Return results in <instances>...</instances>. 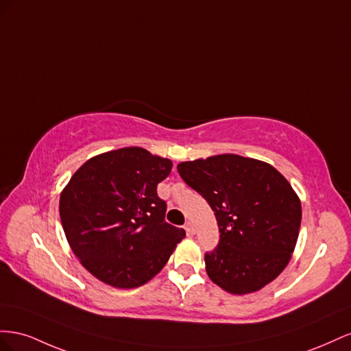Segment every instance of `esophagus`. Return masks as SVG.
Here are the masks:
<instances>
[{
	"label": "esophagus",
	"mask_w": 351,
	"mask_h": 351,
	"mask_svg": "<svg viewBox=\"0 0 351 351\" xmlns=\"http://www.w3.org/2000/svg\"><path fill=\"white\" fill-rule=\"evenodd\" d=\"M184 228H185V231H186L188 235H194L195 234V228H194V225L191 222H186L184 225Z\"/></svg>",
	"instance_id": "34e87169"
}]
</instances>
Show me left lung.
Returning a JSON list of instances; mask_svg holds the SVG:
<instances>
[{
  "mask_svg": "<svg viewBox=\"0 0 351 351\" xmlns=\"http://www.w3.org/2000/svg\"><path fill=\"white\" fill-rule=\"evenodd\" d=\"M178 172L217 220L219 244L204 257L208 278L238 295L272 282L291 258L302 223V203L287 179L237 154L182 162Z\"/></svg>",
  "mask_w": 351,
  "mask_h": 351,
  "instance_id": "1",
  "label": "left lung"
}]
</instances>
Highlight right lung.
<instances>
[{
    "label": "right lung",
    "instance_id": "1",
    "mask_svg": "<svg viewBox=\"0 0 351 351\" xmlns=\"http://www.w3.org/2000/svg\"><path fill=\"white\" fill-rule=\"evenodd\" d=\"M172 170L169 158L141 147L89 158L60 195V219L70 248L99 281L136 288L165 267L185 231L169 225L157 185Z\"/></svg>",
    "mask_w": 351,
    "mask_h": 351
}]
</instances>
